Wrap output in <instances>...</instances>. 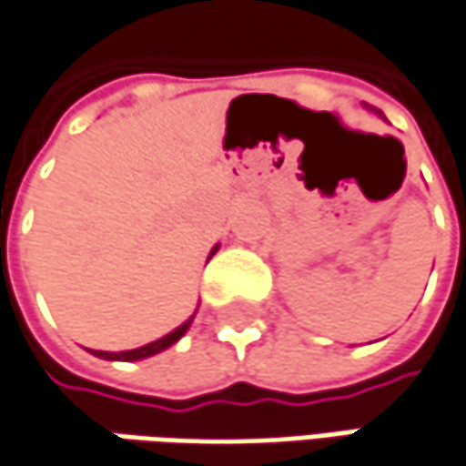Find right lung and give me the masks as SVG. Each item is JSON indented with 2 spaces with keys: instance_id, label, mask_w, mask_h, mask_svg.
<instances>
[{
  "instance_id": "1",
  "label": "right lung",
  "mask_w": 466,
  "mask_h": 466,
  "mask_svg": "<svg viewBox=\"0 0 466 466\" xmlns=\"http://www.w3.org/2000/svg\"><path fill=\"white\" fill-rule=\"evenodd\" d=\"M217 251V247L212 249V254ZM209 254V257H212ZM193 323V316L185 320L183 326H177L175 331H169L167 337H161V339H156V342H150V345H143V348L137 350H124V352H103V350H95V355L97 358H106V360H143V358H150V355H156V352H161V350H167L169 345H175L180 337H183L185 331H187V326Z\"/></svg>"
}]
</instances>
